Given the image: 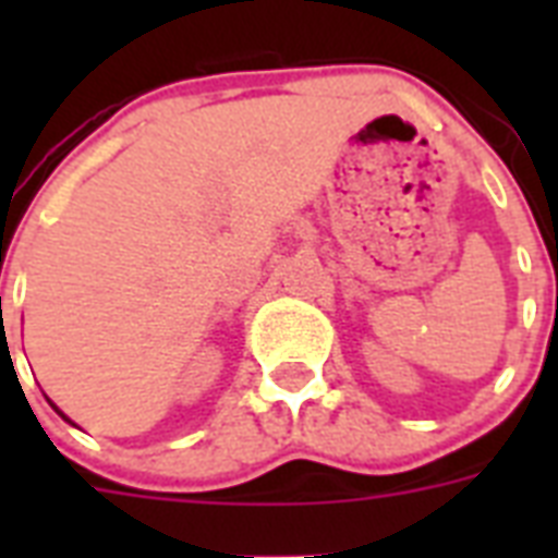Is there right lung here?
Listing matches in <instances>:
<instances>
[{
    "mask_svg": "<svg viewBox=\"0 0 558 558\" xmlns=\"http://www.w3.org/2000/svg\"><path fill=\"white\" fill-rule=\"evenodd\" d=\"M48 402H51V399H48ZM51 408H54V411H57V414H60V416H63V420H65V423H72V420H69V416H65V414H63V411H60V408H57V405H54V402H51ZM72 425H74V423H72Z\"/></svg>",
    "mask_w": 558,
    "mask_h": 558,
    "instance_id": "right-lung-1",
    "label": "right lung"
}]
</instances>
